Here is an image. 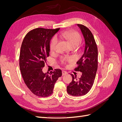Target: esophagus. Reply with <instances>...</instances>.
I'll return each instance as SVG.
<instances>
[{
	"label": "esophagus",
	"instance_id": "1",
	"mask_svg": "<svg viewBox=\"0 0 122 122\" xmlns=\"http://www.w3.org/2000/svg\"><path fill=\"white\" fill-rule=\"evenodd\" d=\"M67 73H68L67 72V71H65V70H63V71H62V75H66Z\"/></svg>",
	"mask_w": 122,
	"mask_h": 122
}]
</instances>
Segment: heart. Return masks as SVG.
<instances>
[{
	"label": "heart",
	"mask_w": 122,
	"mask_h": 122,
	"mask_svg": "<svg viewBox=\"0 0 122 122\" xmlns=\"http://www.w3.org/2000/svg\"><path fill=\"white\" fill-rule=\"evenodd\" d=\"M57 37L60 39H64L68 41L72 47H77L79 45L81 38V36L78 32L76 31H66L60 32V34L57 35ZM58 43V40L56 36H54L51 39L49 43V48L51 52H54L56 49V45ZM61 61L62 64H66L67 62L71 61V59L67 57H61Z\"/></svg>",
	"instance_id": "b5f03b06"
}]
</instances>
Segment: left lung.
<instances>
[{
    "label": "left lung",
    "mask_w": 122,
    "mask_h": 122,
    "mask_svg": "<svg viewBox=\"0 0 122 122\" xmlns=\"http://www.w3.org/2000/svg\"><path fill=\"white\" fill-rule=\"evenodd\" d=\"M85 40L84 53L77 62L76 71L82 72L78 79L72 74V81L67 86V92L73 96H81L90 91L94 82L98 68V48L93 35L86 26L78 24Z\"/></svg>",
    "instance_id": "1"
}]
</instances>
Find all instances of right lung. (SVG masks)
Here are the masks:
<instances>
[{"label":"right lung","mask_w":122,"mask_h":122,"mask_svg":"<svg viewBox=\"0 0 122 122\" xmlns=\"http://www.w3.org/2000/svg\"><path fill=\"white\" fill-rule=\"evenodd\" d=\"M60 28H36L26 35L22 43L19 66L24 81L32 93L41 97L52 94L55 83L62 75L61 69L44 73L43 68L49 56V43Z\"/></svg>","instance_id":"right-lung-1"}]
</instances>
